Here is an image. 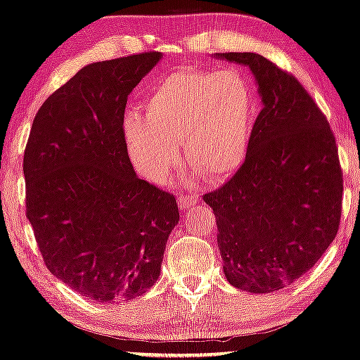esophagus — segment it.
<instances>
[{
    "label": "esophagus",
    "instance_id": "34e87169",
    "mask_svg": "<svg viewBox=\"0 0 360 360\" xmlns=\"http://www.w3.org/2000/svg\"><path fill=\"white\" fill-rule=\"evenodd\" d=\"M197 200H198V195H195V193L179 195V205L181 210H187V208L192 207L193 203H197Z\"/></svg>",
    "mask_w": 360,
    "mask_h": 360
}]
</instances>
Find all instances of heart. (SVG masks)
Listing matches in <instances>:
<instances>
[{"label":"heart","mask_w":360,"mask_h":360,"mask_svg":"<svg viewBox=\"0 0 360 360\" xmlns=\"http://www.w3.org/2000/svg\"><path fill=\"white\" fill-rule=\"evenodd\" d=\"M254 98L235 70L184 68L167 75L145 103L127 115L125 140L141 176L163 184L185 162L207 181H220L242 167L250 143Z\"/></svg>","instance_id":"b5f03b06"}]
</instances>
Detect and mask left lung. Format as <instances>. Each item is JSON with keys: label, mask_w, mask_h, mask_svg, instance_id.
I'll use <instances>...</instances> for the list:
<instances>
[{"label": "left lung", "mask_w": 360, "mask_h": 360, "mask_svg": "<svg viewBox=\"0 0 360 360\" xmlns=\"http://www.w3.org/2000/svg\"><path fill=\"white\" fill-rule=\"evenodd\" d=\"M217 56L252 70L262 110L245 162L203 200L215 214L227 281L270 294L302 277L334 242L344 192L335 136L294 75L257 53Z\"/></svg>", "instance_id": "8db88e82"}]
</instances>
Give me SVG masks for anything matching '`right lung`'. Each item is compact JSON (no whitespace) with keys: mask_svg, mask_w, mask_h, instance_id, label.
<instances>
[{"mask_svg":"<svg viewBox=\"0 0 360 360\" xmlns=\"http://www.w3.org/2000/svg\"><path fill=\"white\" fill-rule=\"evenodd\" d=\"M160 58L86 65L41 105L25 148L26 217L44 265L96 302L145 294L180 219L172 193L136 176L123 130L128 95Z\"/></svg>","mask_w":360,"mask_h":360,"instance_id":"obj_1","label":"right lung"}]
</instances>
